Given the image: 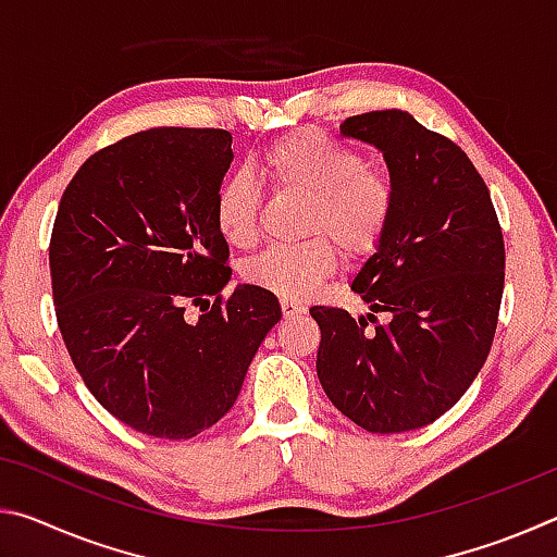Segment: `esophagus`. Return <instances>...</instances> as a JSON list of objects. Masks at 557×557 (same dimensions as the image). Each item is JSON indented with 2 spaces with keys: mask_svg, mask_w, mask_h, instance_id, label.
Returning a JSON list of instances; mask_svg holds the SVG:
<instances>
[{
  "mask_svg": "<svg viewBox=\"0 0 557 557\" xmlns=\"http://www.w3.org/2000/svg\"><path fill=\"white\" fill-rule=\"evenodd\" d=\"M280 305H282V314H285V317H297V314L307 312V307L301 305V301L289 299V297H282Z\"/></svg>",
  "mask_w": 557,
  "mask_h": 557,
  "instance_id": "esophagus-1",
  "label": "esophagus"
}]
</instances>
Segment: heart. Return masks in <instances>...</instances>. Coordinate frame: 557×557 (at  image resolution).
Masks as SVG:
<instances>
[{
	"label": "heart",
	"instance_id": "obj_1",
	"mask_svg": "<svg viewBox=\"0 0 557 557\" xmlns=\"http://www.w3.org/2000/svg\"><path fill=\"white\" fill-rule=\"evenodd\" d=\"M262 174L277 191L309 199L305 235L295 245H270L243 265L250 285L280 297H309L332 275L338 248L366 258L383 243L395 213V184L381 166L366 164L358 149L322 129H299L272 143L262 154ZM262 191L248 172L223 178L215 191L213 219L223 240L248 248L258 238Z\"/></svg>",
	"mask_w": 557,
	"mask_h": 557
}]
</instances>
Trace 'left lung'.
<instances>
[{
    "label": "left lung",
    "mask_w": 557,
    "mask_h": 557,
    "mask_svg": "<svg viewBox=\"0 0 557 557\" xmlns=\"http://www.w3.org/2000/svg\"><path fill=\"white\" fill-rule=\"evenodd\" d=\"M342 135L381 149L395 213L351 285L373 314L309 309L322 329L317 375L348 420L393 435L435 422L482 371L504 295V233L461 147L408 110L346 117Z\"/></svg>",
    "instance_id": "8db88e82"
}]
</instances>
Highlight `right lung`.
<instances>
[{
  "instance_id": "right-lung-1",
  "label": "right lung",
  "mask_w": 557,
  "mask_h": 557,
  "mask_svg": "<svg viewBox=\"0 0 557 557\" xmlns=\"http://www.w3.org/2000/svg\"><path fill=\"white\" fill-rule=\"evenodd\" d=\"M231 143L215 127L135 132L83 162L53 221V305L75 371L102 408L152 437L215 425L282 317L262 287L223 295L231 252L213 203Z\"/></svg>"
}]
</instances>
